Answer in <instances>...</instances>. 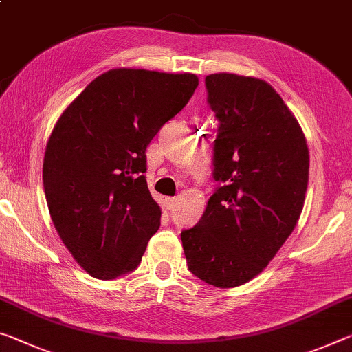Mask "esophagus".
<instances>
[{
  "label": "esophagus",
  "mask_w": 352,
  "mask_h": 352,
  "mask_svg": "<svg viewBox=\"0 0 352 352\" xmlns=\"http://www.w3.org/2000/svg\"><path fill=\"white\" fill-rule=\"evenodd\" d=\"M163 204H164V208L166 210H172L175 206V204H177V199L175 197H166L163 200Z\"/></svg>",
  "instance_id": "34e87169"
}]
</instances>
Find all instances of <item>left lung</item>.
<instances>
[{"instance_id": "obj_1", "label": "left lung", "mask_w": 352, "mask_h": 352, "mask_svg": "<svg viewBox=\"0 0 352 352\" xmlns=\"http://www.w3.org/2000/svg\"><path fill=\"white\" fill-rule=\"evenodd\" d=\"M219 120V188L196 226L182 232L189 271L217 288L258 276L292 235L309 183L302 128L270 82L236 74L205 78Z\"/></svg>"}]
</instances>
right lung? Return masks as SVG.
<instances>
[{"instance_id":"add662e5","label":"right lung","mask_w":352,"mask_h":352,"mask_svg":"<svg viewBox=\"0 0 352 352\" xmlns=\"http://www.w3.org/2000/svg\"><path fill=\"white\" fill-rule=\"evenodd\" d=\"M194 74L111 69L56 122L43 158V189L56 232L76 263L111 280L141 263L160 228L146 148L185 108Z\"/></svg>"}]
</instances>
